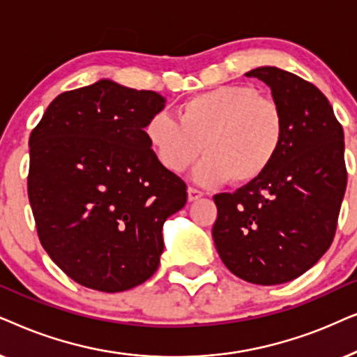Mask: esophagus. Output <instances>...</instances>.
<instances>
[{"label": "esophagus", "mask_w": 357, "mask_h": 357, "mask_svg": "<svg viewBox=\"0 0 357 357\" xmlns=\"http://www.w3.org/2000/svg\"><path fill=\"white\" fill-rule=\"evenodd\" d=\"M204 196L202 191H199L196 188H188V199L189 202H194V201H199Z\"/></svg>", "instance_id": "obj_1"}]
</instances>
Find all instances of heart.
<instances>
[{"mask_svg":"<svg viewBox=\"0 0 357 357\" xmlns=\"http://www.w3.org/2000/svg\"><path fill=\"white\" fill-rule=\"evenodd\" d=\"M145 137L155 158L181 173L197 158L194 181L202 186L253 183L281 153L286 119L273 99L246 84H225L194 94L178 107V121L153 114Z\"/></svg>","mask_w":357,"mask_h":357,"instance_id":"obj_1","label":"heart"}]
</instances>
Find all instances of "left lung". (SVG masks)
Returning a JSON list of instances; mask_svg holds the SVG:
<instances>
[{
  "mask_svg": "<svg viewBox=\"0 0 357 357\" xmlns=\"http://www.w3.org/2000/svg\"><path fill=\"white\" fill-rule=\"evenodd\" d=\"M271 88L286 119L281 153L235 192L213 196L212 236L223 264L259 286L292 281L335 238L346 181L344 134L320 89L275 66L246 73Z\"/></svg>",
  "mask_w": 357,
  "mask_h": 357,
  "instance_id": "left-lung-1",
  "label": "left lung"
}]
</instances>
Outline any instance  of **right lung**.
Wrapping results in <instances>:
<instances>
[{
    "label": "right lung",
    "instance_id": "right-lung-1",
    "mask_svg": "<svg viewBox=\"0 0 357 357\" xmlns=\"http://www.w3.org/2000/svg\"><path fill=\"white\" fill-rule=\"evenodd\" d=\"M165 102L99 79L59 94L32 130L27 194L39 240L84 287L129 291L158 269L163 223L188 201L145 137Z\"/></svg>",
    "mask_w": 357,
    "mask_h": 357
}]
</instances>
